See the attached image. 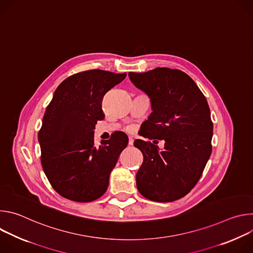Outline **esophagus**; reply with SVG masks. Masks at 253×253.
<instances>
[{
	"mask_svg": "<svg viewBox=\"0 0 253 253\" xmlns=\"http://www.w3.org/2000/svg\"><path fill=\"white\" fill-rule=\"evenodd\" d=\"M133 143H134V139H133L132 137H129V142H128V144H129V145H133Z\"/></svg>",
	"mask_w": 253,
	"mask_h": 253,
	"instance_id": "34e87169",
	"label": "esophagus"
}]
</instances>
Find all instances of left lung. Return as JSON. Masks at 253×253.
<instances>
[{
    "instance_id": "1",
    "label": "left lung",
    "mask_w": 253,
    "mask_h": 253,
    "mask_svg": "<svg viewBox=\"0 0 253 253\" xmlns=\"http://www.w3.org/2000/svg\"><path fill=\"white\" fill-rule=\"evenodd\" d=\"M129 78L151 101L152 113L144 122L142 136L165 142L163 150L140 139L134 142L143 154L136 174L137 189L157 202L182 198L198 182L212 150L213 124L206 98L180 70L130 72Z\"/></svg>"
}]
</instances>
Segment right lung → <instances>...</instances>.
Returning a JSON list of instances; mask_svg holds the SVG:
<instances>
[{
	"instance_id": "1",
	"label": "right lung",
	"mask_w": 253,
	"mask_h": 253,
	"mask_svg": "<svg viewBox=\"0 0 253 253\" xmlns=\"http://www.w3.org/2000/svg\"><path fill=\"white\" fill-rule=\"evenodd\" d=\"M125 77L126 73L89 70L68 77L56 89L38 140L43 170L61 196L90 202L106 192L128 137L118 133L96 146L94 129L104 119V95Z\"/></svg>"
}]
</instances>
